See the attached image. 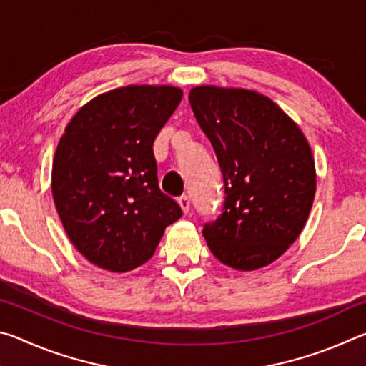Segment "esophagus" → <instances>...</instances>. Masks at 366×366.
Masks as SVG:
<instances>
[{
    "mask_svg": "<svg viewBox=\"0 0 366 366\" xmlns=\"http://www.w3.org/2000/svg\"><path fill=\"white\" fill-rule=\"evenodd\" d=\"M177 203H179V207H181V209L184 212V214H187L189 209H190V200H189V197H187V195L181 197V198H179V200H177Z\"/></svg>",
    "mask_w": 366,
    "mask_h": 366,
    "instance_id": "34e87169",
    "label": "esophagus"
}]
</instances>
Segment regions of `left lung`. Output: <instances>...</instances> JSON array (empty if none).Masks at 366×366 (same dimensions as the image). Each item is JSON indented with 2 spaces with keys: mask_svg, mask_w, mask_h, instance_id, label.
Here are the masks:
<instances>
[{
  "mask_svg": "<svg viewBox=\"0 0 366 366\" xmlns=\"http://www.w3.org/2000/svg\"><path fill=\"white\" fill-rule=\"evenodd\" d=\"M189 102L224 179L222 213L203 229L208 249L237 271L268 266L295 242L313 205L317 171L308 140L258 92L200 85Z\"/></svg>",
  "mask_w": 366,
  "mask_h": 366,
  "instance_id": "left-lung-1",
  "label": "left lung"
}]
</instances>
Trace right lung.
<instances>
[{
  "label": "right lung",
  "instance_id": "add662e5",
  "mask_svg": "<svg viewBox=\"0 0 366 366\" xmlns=\"http://www.w3.org/2000/svg\"><path fill=\"white\" fill-rule=\"evenodd\" d=\"M181 100L172 85L121 86L85 103L61 135L54 207L72 245L98 268H139L182 216L158 187L153 157V142Z\"/></svg>",
  "mask_w": 366,
  "mask_h": 366
}]
</instances>
